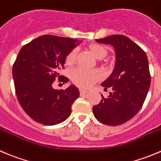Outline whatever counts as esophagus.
Listing matches in <instances>:
<instances>
[{
    "label": "esophagus",
    "mask_w": 161,
    "mask_h": 161,
    "mask_svg": "<svg viewBox=\"0 0 161 161\" xmlns=\"http://www.w3.org/2000/svg\"><path fill=\"white\" fill-rule=\"evenodd\" d=\"M79 91H80V94L81 95H84V94H86V93H87V90H83V89H80V90H79Z\"/></svg>",
    "instance_id": "esophagus-1"
}]
</instances>
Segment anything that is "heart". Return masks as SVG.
Masks as SVG:
<instances>
[{
	"mask_svg": "<svg viewBox=\"0 0 161 161\" xmlns=\"http://www.w3.org/2000/svg\"><path fill=\"white\" fill-rule=\"evenodd\" d=\"M90 53L97 60H101L107 55V49L104 46L98 44H93L89 46ZM77 51L73 49L66 57V63L71 64L75 62ZM71 79L76 85L81 87H90L97 81L102 78V73L98 70H87L82 68H76L70 72Z\"/></svg>",
	"mask_w": 161,
	"mask_h": 161,
	"instance_id": "b5f03b06",
	"label": "heart"
}]
</instances>
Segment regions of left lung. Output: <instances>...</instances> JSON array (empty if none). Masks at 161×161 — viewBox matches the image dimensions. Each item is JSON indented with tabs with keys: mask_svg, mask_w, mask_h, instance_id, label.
Masks as SVG:
<instances>
[{
	"mask_svg": "<svg viewBox=\"0 0 161 161\" xmlns=\"http://www.w3.org/2000/svg\"><path fill=\"white\" fill-rule=\"evenodd\" d=\"M96 42L114 48L115 63L111 75L101 83L112 91L106 98L101 95V102L93 107V115L106 125H120L139 112L147 96L151 81L147 56L136 43L121 34Z\"/></svg>",
	"mask_w": 161,
	"mask_h": 161,
	"instance_id": "left-lung-1",
	"label": "left lung"
}]
</instances>
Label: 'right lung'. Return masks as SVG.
Instances as JSON below:
<instances>
[{
    "mask_svg": "<svg viewBox=\"0 0 161 161\" xmlns=\"http://www.w3.org/2000/svg\"><path fill=\"white\" fill-rule=\"evenodd\" d=\"M77 44H76V43ZM77 40L54 35H43L25 45L12 67L17 99L31 119L53 126L66 120L79 90L71 85L66 90H54L55 79L68 82L60 75L68 54L79 45Z\"/></svg>",
    "mask_w": 161,
    "mask_h": 161,
    "instance_id": "obj_1",
    "label": "right lung"
}]
</instances>
